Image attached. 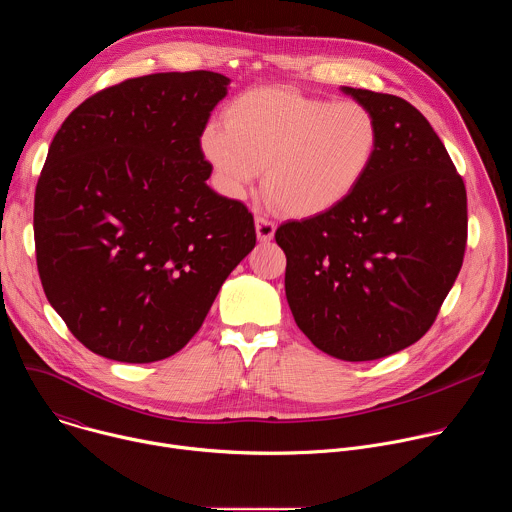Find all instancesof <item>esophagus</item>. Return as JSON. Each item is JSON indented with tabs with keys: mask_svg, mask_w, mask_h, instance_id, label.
Masks as SVG:
<instances>
[{
	"mask_svg": "<svg viewBox=\"0 0 512 512\" xmlns=\"http://www.w3.org/2000/svg\"><path fill=\"white\" fill-rule=\"evenodd\" d=\"M275 229H277V225L273 221H269V218H265V216L255 218V231H257L259 241H263V243L271 241L275 235Z\"/></svg>",
	"mask_w": 512,
	"mask_h": 512,
	"instance_id": "obj_1",
	"label": "esophagus"
}]
</instances>
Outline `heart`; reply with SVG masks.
Returning <instances> with one entry per match:
<instances>
[{"label": "heart", "mask_w": 512, "mask_h": 512, "mask_svg": "<svg viewBox=\"0 0 512 512\" xmlns=\"http://www.w3.org/2000/svg\"><path fill=\"white\" fill-rule=\"evenodd\" d=\"M225 127L200 137L204 158L231 196H243L265 170L269 202L310 218L346 202L375 166L381 127L360 101H330L289 87H261L233 99Z\"/></svg>", "instance_id": "1"}]
</instances>
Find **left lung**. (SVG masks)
I'll return each instance as SVG.
<instances>
[{"label":"left lung","instance_id":"1","mask_svg":"<svg viewBox=\"0 0 512 512\" xmlns=\"http://www.w3.org/2000/svg\"><path fill=\"white\" fill-rule=\"evenodd\" d=\"M379 119L373 170L334 210L283 223L285 296L298 328L340 360H377L417 342L452 289L468 241L462 176L405 99L344 87Z\"/></svg>","mask_w":512,"mask_h":512}]
</instances>
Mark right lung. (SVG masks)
I'll return each mask as SVG.
<instances>
[{
  "mask_svg": "<svg viewBox=\"0 0 512 512\" xmlns=\"http://www.w3.org/2000/svg\"><path fill=\"white\" fill-rule=\"evenodd\" d=\"M227 85L210 70L127 79L56 131L34 196L36 263L91 352L139 364L176 354L255 247L249 208L206 184L200 137Z\"/></svg>",
  "mask_w": 512,
  "mask_h": 512,
  "instance_id": "add662e5",
  "label": "right lung"
}]
</instances>
